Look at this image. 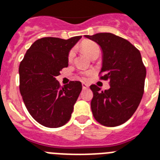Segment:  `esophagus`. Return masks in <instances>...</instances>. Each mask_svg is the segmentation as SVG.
<instances>
[{
    "label": "esophagus",
    "instance_id": "obj_1",
    "mask_svg": "<svg viewBox=\"0 0 160 160\" xmlns=\"http://www.w3.org/2000/svg\"><path fill=\"white\" fill-rule=\"evenodd\" d=\"M82 87H83V88H84V89H85V88H88V84H86V83H83Z\"/></svg>",
    "mask_w": 160,
    "mask_h": 160
}]
</instances>
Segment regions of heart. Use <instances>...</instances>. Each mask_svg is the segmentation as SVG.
Returning <instances> with one entry per match:
<instances>
[{
  "instance_id": "obj_1",
  "label": "heart",
  "mask_w": 160,
  "mask_h": 160,
  "mask_svg": "<svg viewBox=\"0 0 160 160\" xmlns=\"http://www.w3.org/2000/svg\"><path fill=\"white\" fill-rule=\"evenodd\" d=\"M81 49H83V51L90 58L92 57H94V56H98V55L100 54L101 52L100 47L97 45L96 43L90 41H83L82 44H81ZM74 56H75V52H74V50H71L69 52V54H68V60L72 61L73 59Z\"/></svg>"
}]
</instances>
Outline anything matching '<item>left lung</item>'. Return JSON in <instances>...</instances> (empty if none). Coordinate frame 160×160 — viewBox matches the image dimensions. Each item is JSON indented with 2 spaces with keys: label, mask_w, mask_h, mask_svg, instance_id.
<instances>
[{
  "label": "left lung",
  "mask_w": 160,
  "mask_h": 160,
  "mask_svg": "<svg viewBox=\"0 0 160 160\" xmlns=\"http://www.w3.org/2000/svg\"><path fill=\"white\" fill-rule=\"evenodd\" d=\"M100 46L102 53L101 77L110 80L109 89L101 91L95 84L91 109L97 121L115 127L128 121L138 109L144 92L146 71L140 51L125 39L112 33L84 36Z\"/></svg>",
  "instance_id": "obj_1"
}]
</instances>
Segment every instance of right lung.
<instances>
[{"mask_svg": "<svg viewBox=\"0 0 160 160\" xmlns=\"http://www.w3.org/2000/svg\"><path fill=\"white\" fill-rule=\"evenodd\" d=\"M81 36L68 40L45 37L35 41L19 65V89L32 118L48 128H59L69 121L82 90L80 81L60 88L56 76L68 67L70 50Z\"/></svg>", "mask_w": 160, "mask_h": 160, "instance_id": "obj_1", "label": "right lung"}]
</instances>
